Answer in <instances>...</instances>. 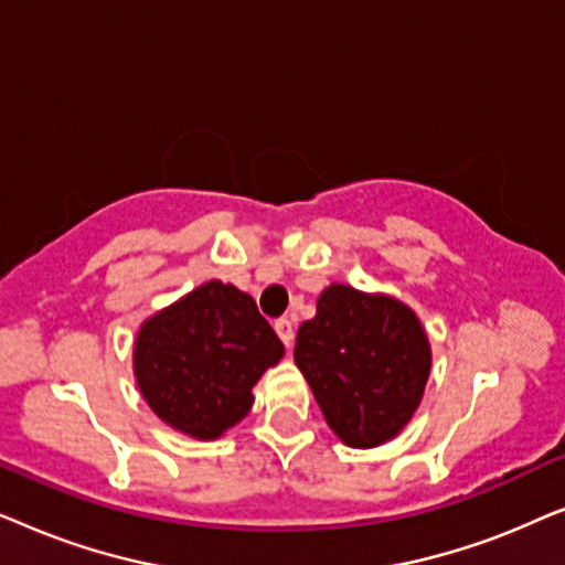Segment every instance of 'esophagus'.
I'll list each match as a JSON object with an SVG mask.
<instances>
[{
  "instance_id": "obj_1",
  "label": "esophagus",
  "mask_w": 565,
  "mask_h": 565,
  "mask_svg": "<svg viewBox=\"0 0 565 565\" xmlns=\"http://www.w3.org/2000/svg\"><path fill=\"white\" fill-rule=\"evenodd\" d=\"M275 331H277V337L282 339V344L288 347H292V337H296V329H292V321L290 319H277L275 321Z\"/></svg>"
}]
</instances>
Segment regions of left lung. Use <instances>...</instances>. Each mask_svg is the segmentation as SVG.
<instances>
[{"label":"left lung","mask_w":565,"mask_h":565,"mask_svg":"<svg viewBox=\"0 0 565 565\" xmlns=\"http://www.w3.org/2000/svg\"><path fill=\"white\" fill-rule=\"evenodd\" d=\"M296 365L337 437L375 447L396 437L419 406L429 342L412 308L331 285L298 329Z\"/></svg>","instance_id":"1"}]
</instances>
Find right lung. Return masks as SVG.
I'll use <instances>...</instances> for the list:
<instances>
[{
    "label": "right lung",
    "instance_id": "add662e5",
    "mask_svg": "<svg viewBox=\"0 0 565 565\" xmlns=\"http://www.w3.org/2000/svg\"><path fill=\"white\" fill-rule=\"evenodd\" d=\"M282 358V342L252 296L218 280L153 316L138 331V388L169 427L215 439L252 408V388Z\"/></svg>",
    "mask_w": 565,
    "mask_h": 565
}]
</instances>
